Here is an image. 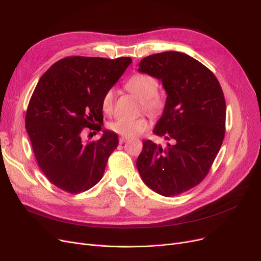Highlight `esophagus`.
<instances>
[{
    "mask_svg": "<svg viewBox=\"0 0 261 261\" xmlns=\"http://www.w3.org/2000/svg\"><path fill=\"white\" fill-rule=\"evenodd\" d=\"M128 141V138H123V136H121V138H119V144H123L125 142Z\"/></svg>",
    "mask_w": 261,
    "mask_h": 261,
    "instance_id": "34e87169",
    "label": "esophagus"
}]
</instances>
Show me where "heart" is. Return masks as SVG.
Segmentation results:
<instances>
[{"mask_svg": "<svg viewBox=\"0 0 261 261\" xmlns=\"http://www.w3.org/2000/svg\"><path fill=\"white\" fill-rule=\"evenodd\" d=\"M128 92L135 95L141 99L142 108L153 117L163 114L166 107V101L163 96L158 92V80L147 74L136 73L132 75L125 84ZM101 108L103 112L112 113L114 110V91L113 89L107 90L101 98ZM149 126L148 119L145 116H140L134 119L117 118L110 123L109 127L113 132L123 136V138H132L142 134Z\"/></svg>", "mask_w": 261, "mask_h": 261, "instance_id": "1", "label": "heart"}]
</instances>
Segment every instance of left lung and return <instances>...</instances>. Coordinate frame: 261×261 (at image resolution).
Returning <instances> with one entry per match:
<instances>
[{
	"label": "left lung",
	"instance_id": "8db88e82",
	"mask_svg": "<svg viewBox=\"0 0 261 261\" xmlns=\"http://www.w3.org/2000/svg\"><path fill=\"white\" fill-rule=\"evenodd\" d=\"M139 71L162 80L166 107L153 133L169 143L143 142L136 167L155 193L173 197L199 185L210 172L225 134L226 105L214 73L180 51L145 57Z\"/></svg>",
	"mask_w": 261,
	"mask_h": 261
}]
</instances>
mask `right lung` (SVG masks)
<instances>
[{"instance_id":"1","label":"right lung","mask_w":261,"mask_h":261,"mask_svg":"<svg viewBox=\"0 0 261 261\" xmlns=\"http://www.w3.org/2000/svg\"><path fill=\"white\" fill-rule=\"evenodd\" d=\"M132 62L130 57L70 56L40 78L27 107L25 128L38 166L47 180L68 194L97 184L118 146L114 132L85 142L82 133L100 131L101 98Z\"/></svg>"}]
</instances>
